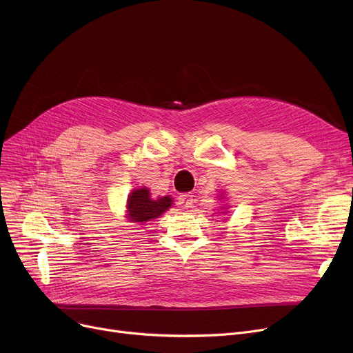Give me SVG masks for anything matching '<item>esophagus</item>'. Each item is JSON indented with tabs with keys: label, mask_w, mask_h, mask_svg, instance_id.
I'll return each instance as SVG.
<instances>
[{
	"label": "esophagus",
	"mask_w": 353,
	"mask_h": 353,
	"mask_svg": "<svg viewBox=\"0 0 353 353\" xmlns=\"http://www.w3.org/2000/svg\"><path fill=\"white\" fill-rule=\"evenodd\" d=\"M177 201H179V205L181 206V208H184V209H188V208H192V205H193V196L192 194H180L179 196V199H177Z\"/></svg>",
	"instance_id": "34e87169"
}]
</instances>
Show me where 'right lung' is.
Instances as JSON below:
<instances>
[{"label":"right lung","mask_w":353,"mask_h":353,"mask_svg":"<svg viewBox=\"0 0 353 353\" xmlns=\"http://www.w3.org/2000/svg\"><path fill=\"white\" fill-rule=\"evenodd\" d=\"M172 201L170 196L153 200L150 197V192L145 188L136 189L130 193L127 200L128 216L133 221H148L150 219L161 216V213L172 206Z\"/></svg>","instance_id":"right-lung-1"}]
</instances>
